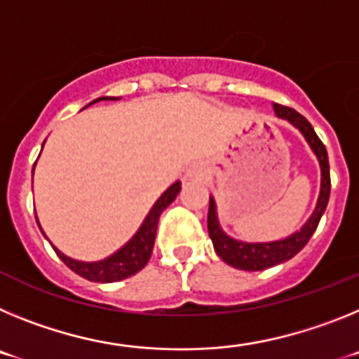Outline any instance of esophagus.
<instances>
[{"instance_id":"1","label":"esophagus","mask_w":359,"mask_h":359,"mask_svg":"<svg viewBox=\"0 0 359 359\" xmlns=\"http://www.w3.org/2000/svg\"><path fill=\"white\" fill-rule=\"evenodd\" d=\"M187 176L194 177V180H199V177L205 176V170H203V167L199 163H192L189 167V172H187Z\"/></svg>"}]
</instances>
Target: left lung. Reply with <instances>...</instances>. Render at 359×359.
Segmentation results:
<instances>
[{"label":"left lung","mask_w":359,"mask_h":359,"mask_svg":"<svg viewBox=\"0 0 359 359\" xmlns=\"http://www.w3.org/2000/svg\"><path fill=\"white\" fill-rule=\"evenodd\" d=\"M275 113L280 118L293 123L294 128L300 129V133L306 136L307 144L315 151L316 158L320 161V169H322V189H320L318 205H316L315 212L309 217V221L297 233L287 237V239L273 241V243H241V241L228 237L219 228L217 215H215V203L210 198V207H208V236H210L212 243H214L215 253L226 264L233 266L237 269H244V271H261V269L271 268V266L290 261L291 257L297 255L309 243L311 236L315 233L320 219H322L323 212L327 208L329 194H331L327 149L322 144V140H320L318 135L315 133L313 126L298 111H294L293 107L275 104Z\"/></svg>","instance_id":"8db88e82"}]
</instances>
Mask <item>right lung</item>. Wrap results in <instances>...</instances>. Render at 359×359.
Instances as JSON below:
<instances>
[{
	"instance_id": "obj_1",
	"label": "right lung",
	"mask_w": 359,
	"mask_h": 359,
	"mask_svg": "<svg viewBox=\"0 0 359 359\" xmlns=\"http://www.w3.org/2000/svg\"><path fill=\"white\" fill-rule=\"evenodd\" d=\"M98 100H102V98H97L93 102H98ZM180 190H182L180 182H176L174 185H170L169 189L165 190L163 194H161V198L154 203V207L151 208L147 217H145L140 230L136 231V236L133 237L123 248H120L118 252L113 253V255L107 257V259H104V261H73V259L66 257L65 253H61L57 248L53 250H55L57 255L61 257V261L65 262L72 271H75L77 275H81V277L88 278V280L91 282H118L123 280V278L131 277V275L138 273L142 268H145V264H147L149 259H151L152 246H154V239H156L158 221H160L161 212L176 199V196L180 194Z\"/></svg>"
}]
</instances>
